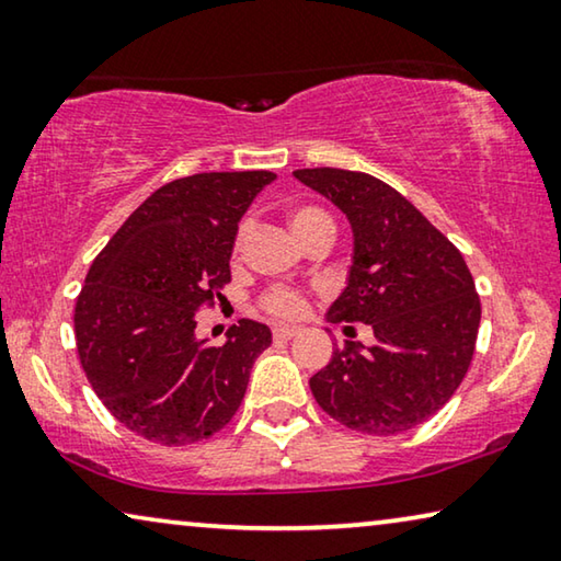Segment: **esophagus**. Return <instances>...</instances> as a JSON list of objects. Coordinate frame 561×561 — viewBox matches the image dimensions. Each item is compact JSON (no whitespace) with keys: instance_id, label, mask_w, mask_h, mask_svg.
I'll use <instances>...</instances> for the list:
<instances>
[{"instance_id":"obj_1","label":"esophagus","mask_w":561,"mask_h":561,"mask_svg":"<svg viewBox=\"0 0 561 561\" xmlns=\"http://www.w3.org/2000/svg\"><path fill=\"white\" fill-rule=\"evenodd\" d=\"M298 331H300L298 327H275V329H273V336L286 341V339H294V336L298 334Z\"/></svg>"}]
</instances>
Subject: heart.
Instances as JSON below:
<instances>
[{
	"mask_svg": "<svg viewBox=\"0 0 561 561\" xmlns=\"http://www.w3.org/2000/svg\"><path fill=\"white\" fill-rule=\"evenodd\" d=\"M288 222H290V227H294V232L298 234L300 240H306L308 234L316 232V230H323V227L334 230V222H331V217L323 213V209L308 207V205H300V207L290 209ZM242 238H245V225H240L238 234H234V242H232V253L234 255L240 253ZM263 308L267 313L278 316V319H298V316L306 311V298L300 296L298 290L273 288L263 296Z\"/></svg>",
	"mask_w": 561,
	"mask_h": 561,
	"instance_id": "heart-1",
	"label": "heart"
}]
</instances>
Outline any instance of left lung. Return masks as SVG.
Masks as SVG:
<instances>
[{"label":"left lung","instance_id":"obj_1","mask_svg":"<svg viewBox=\"0 0 561 561\" xmlns=\"http://www.w3.org/2000/svg\"><path fill=\"white\" fill-rule=\"evenodd\" d=\"M346 215L354 234L346 288L329 321H362L375 344L346 341L311 377L323 412L369 435H397L433 417L460 387L481 323L460 250L420 209L377 176L346 169H298Z\"/></svg>","mask_w":561,"mask_h":561}]
</instances>
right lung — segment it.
<instances>
[{
    "instance_id": "right-lung-1",
    "label": "right lung",
    "mask_w": 561,
    "mask_h": 561,
    "mask_svg": "<svg viewBox=\"0 0 561 561\" xmlns=\"http://www.w3.org/2000/svg\"><path fill=\"white\" fill-rule=\"evenodd\" d=\"M273 172H209L159 186L95 257L76 304L93 392L131 433L161 445L215 435L238 412L265 323L242 319L222 346L194 313L222 298L240 217Z\"/></svg>"
}]
</instances>
